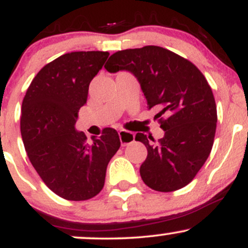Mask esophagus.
<instances>
[{
    "label": "esophagus",
    "instance_id": "esophagus-1",
    "mask_svg": "<svg viewBox=\"0 0 248 248\" xmlns=\"http://www.w3.org/2000/svg\"><path fill=\"white\" fill-rule=\"evenodd\" d=\"M119 138H120V142L122 146L133 143V142L135 141V135H134L133 133L126 132V130H120V132H119Z\"/></svg>",
    "mask_w": 248,
    "mask_h": 248
}]
</instances>
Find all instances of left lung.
Segmentation results:
<instances>
[{
    "mask_svg": "<svg viewBox=\"0 0 248 248\" xmlns=\"http://www.w3.org/2000/svg\"><path fill=\"white\" fill-rule=\"evenodd\" d=\"M105 69L132 73L149 109H158L155 118H160L163 138L152 143L150 136H135L148 150L140 167L142 181L161 192L187 186L209 157L217 127V107L205 77L191 62L155 45L118 51Z\"/></svg>",
    "mask_w": 248,
    "mask_h": 248,
    "instance_id": "1",
    "label": "left lung"
}]
</instances>
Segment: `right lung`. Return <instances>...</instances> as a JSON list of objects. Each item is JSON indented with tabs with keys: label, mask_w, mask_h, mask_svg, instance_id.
<instances>
[{
	"label": "right lung",
	"mask_w": 248,
	"mask_h": 248,
	"mask_svg": "<svg viewBox=\"0 0 248 248\" xmlns=\"http://www.w3.org/2000/svg\"><path fill=\"white\" fill-rule=\"evenodd\" d=\"M108 56L79 51L58 57L37 73L22 104L21 134L28 157L47 187L67 201H86L101 191L108 162L121 144L113 128H105L92 143L76 129L90 82Z\"/></svg>",
	"instance_id": "right-lung-1"
}]
</instances>
